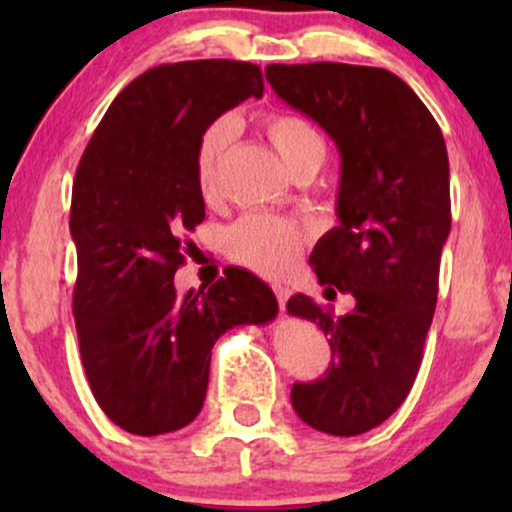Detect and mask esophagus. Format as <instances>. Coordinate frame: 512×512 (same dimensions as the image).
Returning a JSON list of instances; mask_svg holds the SVG:
<instances>
[{"instance_id":"1","label":"esophagus","mask_w":512,"mask_h":512,"mask_svg":"<svg viewBox=\"0 0 512 512\" xmlns=\"http://www.w3.org/2000/svg\"><path fill=\"white\" fill-rule=\"evenodd\" d=\"M274 293H276V301H279V308L284 310L286 308V301H289V296H291V291L286 289V286L274 284Z\"/></svg>"}]
</instances>
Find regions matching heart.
<instances>
[{"mask_svg":"<svg viewBox=\"0 0 512 512\" xmlns=\"http://www.w3.org/2000/svg\"><path fill=\"white\" fill-rule=\"evenodd\" d=\"M269 142L279 151L281 161L293 175L317 173L325 163L327 144L322 134L301 115L269 113L262 120ZM236 127L228 117L211 122L204 129L195 154V178L204 199L219 195L223 161L231 149ZM305 233L296 223L269 214H250L233 223L223 236V250L233 262L243 264L262 276H284L301 260Z\"/></svg>","mask_w":512,"mask_h":512,"instance_id":"obj_1","label":"heart"}]
</instances>
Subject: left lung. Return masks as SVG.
<instances>
[{"label": "left lung", "mask_w": 512, "mask_h": 512, "mask_svg": "<svg viewBox=\"0 0 512 512\" xmlns=\"http://www.w3.org/2000/svg\"><path fill=\"white\" fill-rule=\"evenodd\" d=\"M264 74L342 156L339 226L310 264L327 291L356 301L334 317L303 293L289 298L286 310L320 325L332 349L325 378L293 385L291 404L317 431L358 436L395 414L424 358L452 221L448 149L421 98L387 69L313 62Z\"/></svg>", "instance_id": "8db88e82"}]
</instances>
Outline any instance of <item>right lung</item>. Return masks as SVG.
Returning <instances> with one entry per match:
<instances>
[{
  "instance_id": "add662e5",
  "label": "right lung",
  "mask_w": 512,
  "mask_h": 512,
  "mask_svg": "<svg viewBox=\"0 0 512 512\" xmlns=\"http://www.w3.org/2000/svg\"><path fill=\"white\" fill-rule=\"evenodd\" d=\"M262 91L250 62L161 64L122 88L76 168L69 231L81 363L105 416L134 436L195 421L216 339L279 310L272 289L245 269L185 296L173 284L185 236L204 221L199 139Z\"/></svg>"
}]
</instances>
